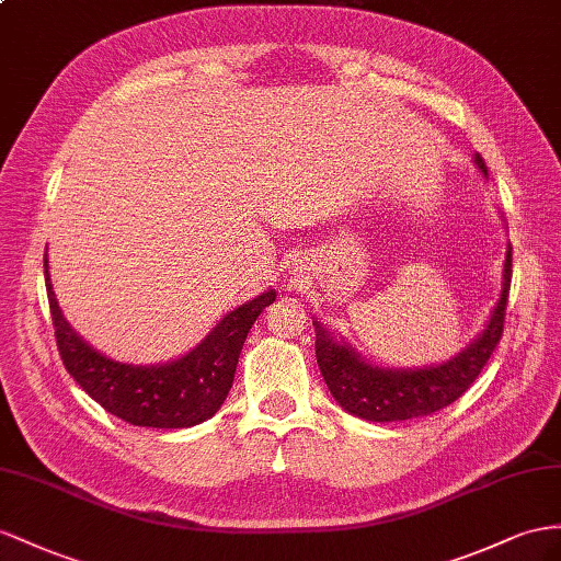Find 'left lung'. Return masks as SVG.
Listing matches in <instances>:
<instances>
[{
    "instance_id": "left-lung-1",
    "label": "left lung",
    "mask_w": 561,
    "mask_h": 561,
    "mask_svg": "<svg viewBox=\"0 0 561 561\" xmlns=\"http://www.w3.org/2000/svg\"><path fill=\"white\" fill-rule=\"evenodd\" d=\"M477 163L485 175L483 158ZM512 284V249L505 261V284L493 318L483 334L450 363L426 369H381L363 363L348 346H341L320 324H314V355L329 391L343 410L367 422H403L434 414L462 396L477 381L505 329V310Z\"/></svg>"
}]
</instances>
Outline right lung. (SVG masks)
<instances>
[{
    "label": "right lung",
    "instance_id": "1",
    "mask_svg": "<svg viewBox=\"0 0 561 561\" xmlns=\"http://www.w3.org/2000/svg\"><path fill=\"white\" fill-rule=\"evenodd\" d=\"M45 279L56 346L68 375L113 417L153 428L194 426L218 412L232 389L243 341L257 314L277 296L275 291H265L232 310L201 341V346L175 363L133 367L108 360L68 327L51 291L47 257Z\"/></svg>",
    "mask_w": 561,
    "mask_h": 561
}]
</instances>
